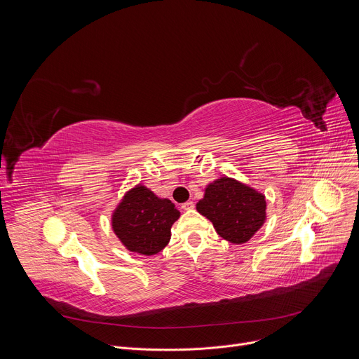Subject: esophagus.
<instances>
[{"mask_svg": "<svg viewBox=\"0 0 359 359\" xmlns=\"http://www.w3.org/2000/svg\"><path fill=\"white\" fill-rule=\"evenodd\" d=\"M194 208V203L193 201H186L182 204V209L183 210H191Z\"/></svg>", "mask_w": 359, "mask_h": 359, "instance_id": "esophagus-1", "label": "esophagus"}]
</instances>
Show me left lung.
<instances>
[{
	"instance_id": "obj_1",
	"label": "left lung",
	"mask_w": 359,
	"mask_h": 359,
	"mask_svg": "<svg viewBox=\"0 0 359 359\" xmlns=\"http://www.w3.org/2000/svg\"><path fill=\"white\" fill-rule=\"evenodd\" d=\"M266 197L231 177H220L204 190L196 209L217 234L233 244L247 243L266 222Z\"/></svg>"
}]
</instances>
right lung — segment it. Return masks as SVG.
<instances>
[{"label": "right lung", "instance_id": "1", "mask_svg": "<svg viewBox=\"0 0 359 359\" xmlns=\"http://www.w3.org/2000/svg\"><path fill=\"white\" fill-rule=\"evenodd\" d=\"M179 217L180 212L169 198H161L137 184L118 204L112 229L129 251L153 255L168 245L170 229Z\"/></svg>", "mask_w": 359, "mask_h": 359}]
</instances>
